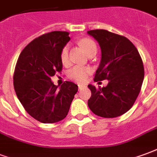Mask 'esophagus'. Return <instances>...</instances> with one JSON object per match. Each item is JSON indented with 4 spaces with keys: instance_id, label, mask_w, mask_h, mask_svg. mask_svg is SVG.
Wrapping results in <instances>:
<instances>
[{
    "instance_id": "esophagus-1",
    "label": "esophagus",
    "mask_w": 157,
    "mask_h": 157,
    "mask_svg": "<svg viewBox=\"0 0 157 157\" xmlns=\"http://www.w3.org/2000/svg\"><path fill=\"white\" fill-rule=\"evenodd\" d=\"M84 85H83V84H78V90H82L83 88H84Z\"/></svg>"
}]
</instances>
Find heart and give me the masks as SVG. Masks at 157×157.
I'll return each mask as SVG.
<instances>
[{"label": "heart", "instance_id": "1", "mask_svg": "<svg viewBox=\"0 0 157 157\" xmlns=\"http://www.w3.org/2000/svg\"><path fill=\"white\" fill-rule=\"evenodd\" d=\"M80 45L83 47L84 51L86 52L87 55L93 51L97 49L96 44L90 39H82L79 42ZM61 61L63 64H67L68 63V47L65 46L62 49L61 52ZM91 74V69L90 67H79V66H75L73 68H71L68 71V77L71 79L76 81L78 83H83L85 82L89 77V75Z\"/></svg>", "mask_w": 157, "mask_h": 157}]
</instances>
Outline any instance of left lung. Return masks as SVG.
<instances>
[{
  "label": "left lung",
  "mask_w": 157,
  "mask_h": 157,
  "mask_svg": "<svg viewBox=\"0 0 157 157\" xmlns=\"http://www.w3.org/2000/svg\"><path fill=\"white\" fill-rule=\"evenodd\" d=\"M98 42L101 60L94 81L107 79V86L88 87L91 97L88 105L98 116L115 118L126 113L138 97L143 80L144 66L136 48L130 40L107 30L89 31Z\"/></svg>",
  "instance_id": "left-lung-1"
}]
</instances>
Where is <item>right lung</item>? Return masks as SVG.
<instances>
[{"mask_svg":"<svg viewBox=\"0 0 157 157\" xmlns=\"http://www.w3.org/2000/svg\"><path fill=\"white\" fill-rule=\"evenodd\" d=\"M70 40L67 32L46 33L21 51L14 72V89L26 111L36 121L52 124L67 116L78 85L66 81L59 87L51 80L63 67L62 49Z\"/></svg>","mask_w":157,"mask_h":157,"instance_id":"add662e5","label":"right lung"}]
</instances>
